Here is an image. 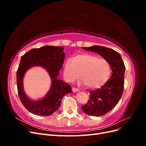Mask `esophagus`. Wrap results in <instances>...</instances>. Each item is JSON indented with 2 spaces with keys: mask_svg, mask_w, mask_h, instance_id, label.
Masks as SVG:
<instances>
[{
  "mask_svg": "<svg viewBox=\"0 0 146 146\" xmlns=\"http://www.w3.org/2000/svg\"><path fill=\"white\" fill-rule=\"evenodd\" d=\"M72 90L73 92H77L78 91V89H77V88H74V87L72 88Z\"/></svg>",
  "mask_w": 146,
  "mask_h": 146,
  "instance_id": "34e87169",
  "label": "esophagus"
}]
</instances>
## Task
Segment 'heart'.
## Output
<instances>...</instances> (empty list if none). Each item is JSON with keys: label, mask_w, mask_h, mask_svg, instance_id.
Listing matches in <instances>:
<instances>
[{"label": "heart", "mask_w": 146, "mask_h": 146, "mask_svg": "<svg viewBox=\"0 0 146 146\" xmlns=\"http://www.w3.org/2000/svg\"><path fill=\"white\" fill-rule=\"evenodd\" d=\"M80 74L82 78L79 83L86 85L90 89H98L108 80L111 66L106 60L88 54L77 55L72 60L65 61L63 76L66 81L72 83L80 77Z\"/></svg>", "instance_id": "heart-1"}]
</instances>
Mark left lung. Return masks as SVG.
Wrapping results in <instances>:
<instances>
[{"label":"left lung","instance_id":"obj_1","mask_svg":"<svg viewBox=\"0 0 146 146\" xmlns=\"http://www.w3.org/2000/svg\"><path fill=\"white\" fill-rule=\"evenodd\" d=\"M83 49L98 53L108 61L112 70L111 76L100 89L90 92V100L81 107L90 116H100L115 107L120 100L124 85L125 65L121 55L111 48L100 46L82 47Z\"/></svg>","mask_w":146,"mask_h":146}]
</instances>
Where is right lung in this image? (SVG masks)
Listing matches in <instances>:
<instances>
[{"label":"right lung","instance_id":"add662e5","mask_svg":"<svg viewBox=\"0 0 146 146\" xmlns=\"http://www.w3.org/2000/svg\"><path fill=\"white\" fill-rule=\"evenodd\" d=\"M63 49L61 46H45L31 49L21 57L16 73L17 91L22 104L30 113L39 116L51 115L60 107L63 97L72 92L71 86L58 78L65 58ZM33 66L44 68L52 81L46 95L37 101H33L26 95L23 85L26 72Z\"/></svg>","mask_w":146,"mask_h":146}]
</instances>
